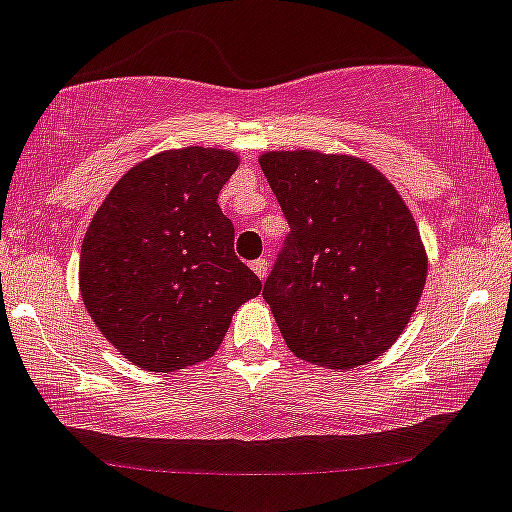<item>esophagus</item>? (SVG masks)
<instances>
[{
	"label": "esophagus",
	"instance_id": "34e87169",
	"mask_svg": "<svg viewBox=\"0 0 512 512\" xmlns=\"http://www.w3.org/2000/svg\"><path fill=\"white\" fill-rule=\"evenodd\" d=\"M252 270H255V274L260 279H265L267 277V270H270V262L265 260V257H260V260H255L252 262Z\"/></svg>",
	"mask_w": 512,
	"mask_h": 512
}]
</instances>
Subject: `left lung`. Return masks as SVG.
Masks as SVG:
<instances>
[{
    "mask_svg": "<svg viewBox=\"0 0 512 512\" xmlns=\"http://www.w3.org/2000/svg\"><path fill=\"white\" fill-rule=\"evenodd\" d=\"M289 223L265 297L297 358L348 370L383 355L410 324L427 252L395 186L343 154H262Z\"/></svg>",
    "mask_w": 512,
    "mask_h": 512,
    "instance_id": "left-lung-1",
    "label": "left lung"
}]
</instances>
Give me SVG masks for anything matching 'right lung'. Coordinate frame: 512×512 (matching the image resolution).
<instances>
[{"label": "right lung", "mask_w": 512, "mask_h": 512, "mask_svg": "<svg viewBox=\"0 0 512 512\" xmlns=\"http://www.w3.org/2000/svg\"><path fill=\"white\" fill-rule=\"evenodd\" d=\"M238 169L225 149L186 147L132 166L80 247V294L129 363L171 373L211 358L262 282L233 250L218 193Z\"/></svg>", "instance_id": "1"}]
</instances>
